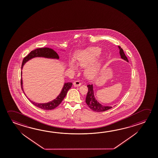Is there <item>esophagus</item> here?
I'll return each mask as SVG.
<instances>
[{
    "label": "esophagus",
    "mask_w": 158,
    "mask_h": 158,
    "mask_svg": "<svg viewBox=\"0 0 158 158\" xmlns=\"http://www.w3.org/2000/svg\"><path fill=\"white\" fill-rule=\"evenodd\" d=\"M73 84H74V86H79L81 85V83H80V81L76 80V81H75L73 83Z\"/></svg>",
    "instance_id": "1"
}]
</instances>
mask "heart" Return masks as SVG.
<instances>
[{
  "mask_svg": "<svg viewBox=\"0 0 158 158\" xmlns=\"http://www.w3.org/2000/svg\"><path fill=\"white\" fill-rule=\"evenodd\" d=\"M101 53V50L99 48H89L85 50H81L77 54L76 56V60L80 66L85 67L87 64L89 65L86 67L85 73L88 77H93L96 74L98 68V64L94 61ZM70 66L75 69L74 62L72 61L70 63Z\"/></svg>",
  "mask_w": 158,
  "mask_h": 158,
  "instance_id": "heart-1",
  "label": "heart"
}]
</instances>
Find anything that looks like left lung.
<instances>
[{"instance_id":"1","label":"left lung","mask_w":158,"mask_h":158,"mask_svg":"<svg viewBox=\"0 0 158 158\" xmlns=\"http://www.w3.org/2000/svg\"><path fill=\"white\" fill-rule=\"evenodd\" d=\"M119 48L120 49V54L121 56V58L126 61H129L127 57L125 56L124 52L123 50V49L121 48L120 46H119ZM87 86L88 88V91L87 95L86 97L85 102L91 110L94 111H96V112H102V111L108 110L109 109L112 108L111 106H104L98 102V101L95 99L94 96L93 85L88 84Z\"/></svg>"}]
</instances>
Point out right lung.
I'll use <instances>...</instances> for the list:
<instances>
[{
    "instance_id": "add662e5",
    "label": "right lung",
    "mask_w": 158,
    "mask_h": 158,
    "mask_svg": "<svg viewBox=\"0 0 158 158\" xmlns=\"http://www.w3.org/2000/svg\"><path fill=\"white\" fill-rule=\"evenodd\" d=\"M37 56H43V57L49 58H59L58 54L51 48H38L35 50H32L31 53L28 54V56H26L25 58L23 59L22 64V69L23 68V65H24L27 61L30 60L31 59L34 58V57H37ZM21 74H22V72H21ZM20 83H21V88L23 91L22 78H21ZM72 86V83H65L60 94H59V95L56 98V99L54 100L52 102H50L48 103H45V104H38L36 102H33L31 101V102L33 105L36 106L38 108L42 109L52 110V109L56 108L62 102L63 100L64 99V98L66 96L68 91L71 88Z\"/></svg>"
}]
</instances>
